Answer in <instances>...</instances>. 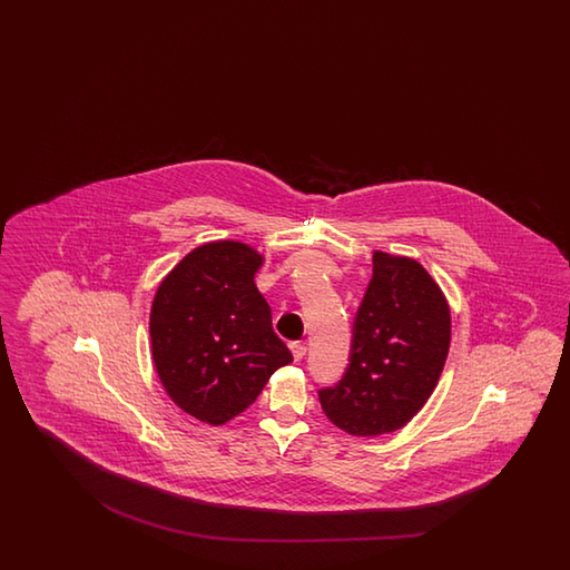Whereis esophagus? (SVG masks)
<instances>
[{"label": "esophagus", "instance_id": "1", "mask_svg": "<svg viewBox=\"0 0 570 570\" xmlns=\"http://www.w3.org/2000/svg\"><path fill=\"white\" fill-rule=\"evenodd\" d=\"M291 352H293L295 361H302L307 352V346H305V342H291Z\"/></svg>", "mask_w": 570, "mask_h": 570}]
</instances>
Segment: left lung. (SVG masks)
<instances>
[{"mask_svg":"<svg viewBox=\"0 0 570 570\" xmlns=\"http://www.w3.org/2000/svg\"><path fill=\"white\" fill-rule=\"evenodd\" d=\"M449 346V303L436 281L413 258L375 253L346 373L317 391L322 410L352 436L395 432L432 395Z\"/></svg>","mask_w":570,"mask_h":570,"instance_id":"1","label":"left lung"}]
</instances>
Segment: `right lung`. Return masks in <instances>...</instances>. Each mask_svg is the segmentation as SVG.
<instances>
[{
  "mask_svg": "<svg viewBox=\"0 0 570 570\" xmlns=\"http://www.w3.org/2000/svg\"><path fill=\"white\" fill-rule=\"evenodd\" d=\"M263 256L234 240L191 250L158 285L150 342L158 376L183 412L226 424L293 361L256 289Z\"/></svg>",
  "mask_w": 570,
  "mask_h": 570,
  "instance_id": "1",
  "label": "right lung"
}]
</instances>
